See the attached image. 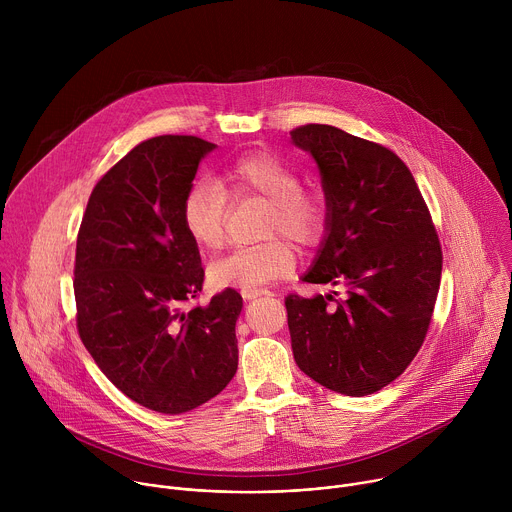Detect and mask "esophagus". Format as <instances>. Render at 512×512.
Masks as SVG:
<instances>
[{"instance_id": "1", "label": "esophagus", "mask_w": 512, "mask_h": 512, "mask_svg": "<svg viewBox=\"0 0 512 512\" xmlns=\"http://www.w3.org/2000/svg\"><path fill=\"white\" fill-rule=\"evenodd\" d=\"M241 296L245 298V300H255V298H261V296H269V291L267 289H243L241 291Z\"/></svg>"}]
</instances>
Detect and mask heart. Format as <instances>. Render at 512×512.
<instances>
[{"mask_svg": "<svg viewBox=\"0 0 512 512\" xmlns=\"http://www.w3.org/2000/svg\"><path fill=\"white\" fill-rule=\"evenodd\" d=\"M227 194L233 198L259 196L271 202L265 235L283 233L298 245L316 243L326 227V204L316 192L302 190L298 172L271 154H247L231 162L214 180H198L184 194L180 221L188 239L214 251L223 245L227 223ZM296 267V253L285 239L273 237L255 247L235 249L208 265L212 287L257 289Z\"/></svg>", "mask_w": 512, "mask_h": 512, "instance_id": "b5f03b06", "label": "heart"}]
</instances>
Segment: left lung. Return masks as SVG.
I'll list each match as a JSON object with an SVG mask.
<instances>
[{
  "instance_id": "obj_1",
  "label": "left lung",
  "mask_w": 512,
  "mask_h": 512,
  "mask_svg": "<svg viewBox=\"0 0 512 512\" xmlns=\"http://www.w3.org/2000/svg\"><path fill=\"white\" fill-rule=\"evenodd\" d=\"M322 180L326 227L306 283L332 294L287 296V326L298 367L322 387L364 397L393 383L427 334L442 277V247L429 210L391 150L332 125L291 131ZM336 294V291H334Z\"/></svg>"
}]
</instances>
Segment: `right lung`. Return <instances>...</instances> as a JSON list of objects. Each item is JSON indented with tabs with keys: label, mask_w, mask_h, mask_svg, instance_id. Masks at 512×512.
<instances>
[{
	"label": "right lung",
	"mask_w": 512,
	"mask_h": 512,
	"mask_svg": "<svg viewBox=\"0 0 512 512\" xmlns=\"http://www.w3.org/2000/svg\"><path fill=\"white\" fill-rule=\"evenodd\" d=\"M214 148L194 135L141 141L97 182L77 239L83 344L123 395L166 415L221 393L239 364L235 289L182 308L200 294L204 269L180 208Z\"/></svg>",
	"instance_id": "add662e5"
}]
</instances>
